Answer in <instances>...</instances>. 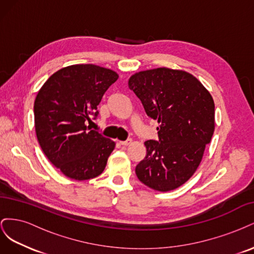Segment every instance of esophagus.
Listing matches in <instances>:
<instances>
[{
  "label": "esophagus",
  "instance_id": "obj_1",
  "mask_svg": "<svg viewBox=\"0 0 254 254\" xmlns=\"http://www.w3.org/2000/svg\"><path fill=\"white\" fill-rule=\"evenodd\" d=\"M130 143H131V139H127L126 141H121V142H120V144L124 145V146H127V145H129Z\"/></svg>",
  "mask_w": 254,
  "mask_h": 254
}]
</instances>
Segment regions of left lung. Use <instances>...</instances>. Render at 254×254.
Wrapping results in <instances>:
<instances>
[{
    "label": "left lung",
    "mask_w": 254,
    "mask_h": 254,
    "mask_svg": "<svg viewBox=\"0 0 254 254\" xmlns=\"http://www.w3.org/2000/svg\"><path fill=\"white\" fill-rule=\"evenodd\" d=\"M128 86L146 114L159 123V139L145 142L147 152L135 167L136 177L156 190L179 188L196 172L212 139L211 94L191 74L167 67L136 73Z\"/></svg>",
    "instance_id": "left-lung-1"
}]
</instances>
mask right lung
Wrapping results in <instances>:
<instances>
[{"label": "right lung", "instance_id": "right-lung-1", "mask_svg": "<svg viewBox=\"0 0 254 254\" xmlns=\"http://www.w3.org/2000/svg\"><path fill=\"white\" fill-rule=\"evenodd\" d=\"M119 75L94 64H74L54 73L38 92L35 128L50 162L66 177L88 180L101 175L115 143L87 127Z\"/></svg>", "mask_w": 254, "mask_h": 254}]
</instances>
